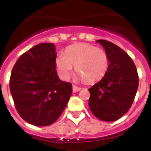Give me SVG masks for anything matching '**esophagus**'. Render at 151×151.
I'll list each match as a JSON object with an SVG mask.
<instances>
[{"label":"esophagus","instance_id":"1","mask_svg":"<svg viewBox=\"0 0 151 151\" xmlns=\"http://www.w3.org/2000/svg\"><path fill=\"white\" fill-rule=\"evenodd\" d=\"M81 90V87H79V86H73V92H78L79 91Z\"/></svg>","mask_w":151,"mask_h":151}]
</instances>
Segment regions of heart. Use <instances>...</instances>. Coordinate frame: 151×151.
<instances>
[{"instance_id": "b5f03b06", "label": "heart", "mask_w": 151, "mask_h": 151, "mask_svg": "<svg viewBox=\"0 0 151 151\" xmlns=\"http://www.w3.org/2000/svg\"><path fill=\"white\" fill-rule=\"evenodd\" d=\"M88 83L100 80L109 67V57L105 50L89 43H78L68 47L64 55L56 59V69L60 78H68L73 71Z\"/></svg>"}]
</instances>
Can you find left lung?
I'll return each instance as SVG.
<instances>
[{
  "label": "left lung",
  "mask_w": 151,
  "mask_h": 151,
  "mask_svg": "<svg viewBox=\"0 0 151 151\" xmlns=\"http://www.w3.org/2000/svg\"><path fill=\"white\" fill-rule=\"evenodd\" d=\"M97 42L108 53L109 67L104 78L88 89L89 107L99 120L115 121L132 106L138 87V74L133 60L120 47L104 40Z\"/></svg>",
  "instance_id": "left-lung-1"
}]
</instances>
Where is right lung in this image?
<instances>
[{
  "label": "right lung",
  "instance_id": "1",
  "mask_svg": "<svg viewBox=\"0 0 151 151\" xmlns=\"http://www.w3.org/2000/svg\"><path fill=\"white\" fill-rule=\"evenodd\" d=\"M56 58L53 43H40L23 53L12 69L9 89L16 110L36 126L54 123L72 95V84L57 76Z\"/></svg>",
  "mask_w": 151,
  "mask_h": 151
}]
</instances>
